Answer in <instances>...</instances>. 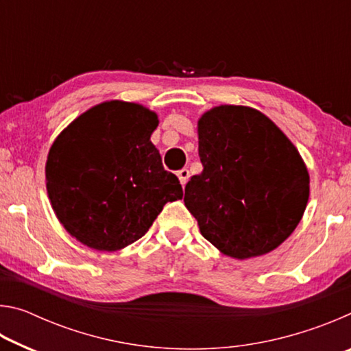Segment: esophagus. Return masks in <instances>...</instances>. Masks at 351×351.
Returning a JSON list of instances; mask_svg holds the SVG:
<instances>
[{
  "instance_id": "obj_1",
  "label": "esophagus",
  "mask_w": 351,
  "mask_h": 351,
  "mask_svg": "<svg viewBox=\"0 0 351 351\" xmlns=\"http://www.w3.org/2000/svg\"><path fill=\"white\" fill-rule=\"evenodd\" d=\"M178 178H180V182H181V186H182V187L186 186L187 181H189V178H190L189 170H187V169H182V170L178 171Z\"/></svg>"
}]
</instances>
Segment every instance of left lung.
I'll list each match as a JSON object with an SVG mask.
<instances>
[{"label":"left lung","instance_id":"obj_1","mask_svg":"<svg viewBox=\"0 0 351 351\" xmlns=\"http://www.w3.org/2000/svg\"><path fill=\"white\" fill-rule=\"evenodd\" d=\"M198 153L204 169L190 178L184 203L206 240L245 260L293 234L310 197V176L269 117L249 106H215L198 121Z\"/></svg>","mask_w":351,"mask_h":351}]
</instances>
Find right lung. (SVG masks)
<instances>
[{
	"label": "right lung",
	"mask_w": 351,
	"mask_h": 351,
	"mask_svg": "<svg viewBox=\"0 0 351 351\" xmlns=\"http://www.w3.org/2000/svg\"><path fill=\"white\" fill-rule=\"evenodd\" d=\"M158 116L111 100L69 123L46 161V189L63 228L88 247L117 251L150 229L180 180L162 167L150 136Z\"/></svg>",
	"instance_id": "1"
}]
</instances>
